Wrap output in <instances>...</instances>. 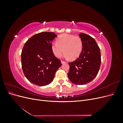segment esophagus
<instances>
[{
	"instance_id": "esophagus-1",
	"label": "esophagus",
	"mask_w": 123,
	"mask_h": 123,
	"mask_svg": "<svg viewBox=\"0 0 123 123\" xmlns=\"http://www.w3.org/2000/svg\"><path fill=\"white\" fill-rule=\"evenodd\" d=\"M61 62H62V64H64V63H65L66 62H65V61H61Z\"/></svg>"
}]
</instances>
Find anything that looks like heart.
<instances>
[{
    "label": "heart",
    "mask_w": 123,
    "mask_h": 123,
    "mask_svg": "<svg viewBox=\"0 0 123 123\" xmlns=\"http://www.w3.org/2000/svg\"><path fill=\"white\" fill-rule=\"evenodd\" d=\"M51 48L53 54L57 58L61 57L64 52L66 57L74 60L81 54L83 43L79 36L64 34L58 37L56 43H52Z\"/></svg>",
    "instance_id": "heart-1"
}]
</instances>
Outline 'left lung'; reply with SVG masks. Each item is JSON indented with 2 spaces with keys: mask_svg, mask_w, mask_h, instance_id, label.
Returning <instances> with one entry per match:
<instances>
[{
  "mask_svg": "<svg viewBox=\"0 0 123 123\" xmlns=\"http://www.w3.org/2000/svg\"><path fill=\"white\" fill-rule=\"evenodd\" d=\"M79 36L83 41V49L75 61L69 62L68 76L74 84L82 85L90 83L98 75L101 63L100 49L95 39L83 33Z\"/></svg>",
  "mask_w": 123,
  "mask_h": 123,
  "instance_id": "1",
  "label": "left lung"
}]
</instances>
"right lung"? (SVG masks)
Here are the masks:
<instances>
[{"mask_svg": "<svg viewBox=\"0 0 123 123\" xmlns=\"http://www.w3.org/2000/svg\"><path fill=\"white\" fill-rule=\"evenodd\" d=\"M56 36L53 32H41L25 43L21 54L22 69L25 77L32 84L39 86L49 85L62 66L51 48Z\"/></svg>", "mask_w": 123, "mask_h": 123, "instance_id": "add662e5", "label": "right lung"}]
</instances>
